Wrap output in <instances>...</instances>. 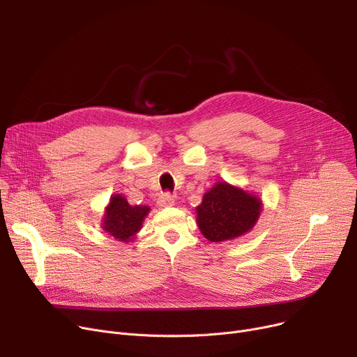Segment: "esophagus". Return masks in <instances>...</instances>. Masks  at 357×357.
<instances>
[{"label": "esophagus", "mask_w": 357, "mask_h": 357, "mask_svg": "<svg viewBox=\"0 0 357 357\" xmlns=\"http://www.w3.org/2000/svg\"><path fill=\"white\" fill-rule=\"evenodd\" d=\"M174 202H175L174 195L169 192H165L158 198V204L160 205V207H169V205H174Z\"/></svg>", "instance_id": "esophagus-1"}]
</instances>
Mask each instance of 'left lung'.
<instances>
[{"instance_id":"obj_1","label":"left lung","mask_w":357,"mask_h":357,"mask_svg":"<svg viewBox=\"0 0 357 357\" xmlns=\"http://www.w3.org/2000/svg\"><path fill=\"white\" fill-rule=\"evenodd\" d=\"M259 198L220 182L197 207L198 227L210 241H226L248 233L259 218Z\"/></svg>"}]
</instances>
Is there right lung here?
<instances>
[{
  "label": "right lung",
  "instance_id": "add662e5",
  "mask_svg": "<svg viewBox=\"0 0 357 357\" xmlns=\"http://www.w3.org/2000/svg\"><path fill=\"white\" fill-rule=\"evenodd\" d=\"M147 213L149 207L146 205L131 207L124 197L114 195L107 208L104 230L119 240L128 241L140 230Z\"/></svg>",
  "mask_w": 357,
  "mask_h": 357
}]
</instances>
